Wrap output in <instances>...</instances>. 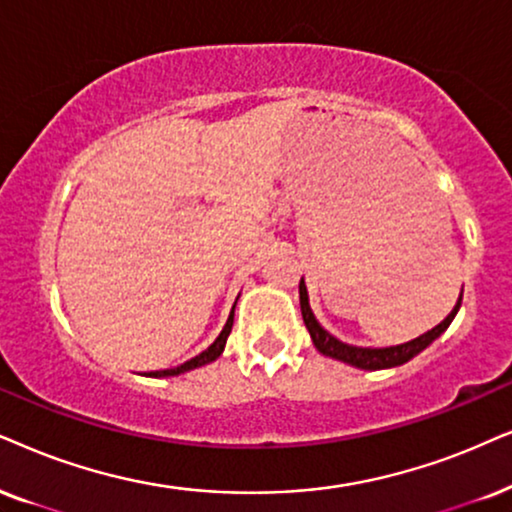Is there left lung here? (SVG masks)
I'll list each match as a JSON object with an SVG mask.
<instances>
[{
  "label": "left lung",
  "mask_w": 512,
  "mask_h": 512,
  "mask_svg": "<svg viewBox=\"0 0 512 512\" xmlns=\"http://www.w3.org/2000/svg\"><path fill=\"white\" fill-rule=\"evenodd\" d=\"M461 300H463V290H461V295H458V302H456V307L451 309V314L446 316L442 323H437L432 331L418 335V338H413L409 342H401V345H392V347H357V345H347V342L338 340L335 335L328 333L319 321H316L312 307H309V295H307V286H304V278L300 281L302 319H304V326H307L309 335H312L314 347L319 349L323 357L338 359V361H342V364H349L354 368H364V371H380V368H394V366L406 364V361H411L416 354L423 352L425 347H430L432 342H435L439 335H442L446 328L451 326V321H454L458 309H461Z\"/></svg>",
  "instance_id": "8db88e82"
}]
</instances>
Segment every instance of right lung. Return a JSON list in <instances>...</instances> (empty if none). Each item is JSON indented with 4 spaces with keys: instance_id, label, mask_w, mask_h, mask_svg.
Here are the masks:
<instances>
[{
    "instance_id": "right-lung-1",
    "label": "right lung",
    "mask_w": 512,
    "mask_h": 512,
    "mask_svg": "<svg viewBox=\"0 0 512 512\" xmlns=\"http://www.w3.org/2000/svg\"><path fill=\"white\" fill-rule=\"evenodd\" d=\"M234 309H236V302H234ZM234 309H231V314H229V319H226V326L222 328V333L217 335V340L212 342V345L205 349V352H200L198 357L184 361V364L177 366V368H167V371H155V373H148V375H151V378H167V375H181V373H189V371H193V368H200V366L210 364V361L219 359V354H222L224 347H226V338H229L231 326H234Z\"/></svg>"
}]
</instances>
